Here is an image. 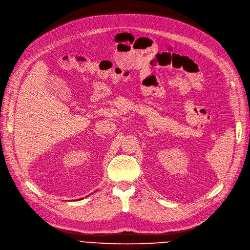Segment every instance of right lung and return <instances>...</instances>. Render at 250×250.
<instances>
[{
  "label": "right lung",
  "mask_w": 250,
  "mask_h": 250,
  "mask_svg": "<svg viewBox=\"0 0 250 250\" xmlns=\"http://www.w3.org/2000/svg\"><path fill=\"white\" fill-rule=\"evenodd\" d=\"M82 199H83V198H80V199H79V200H82Z\"/></svg>",
  "instance_id": "1"
}]
</instances>
